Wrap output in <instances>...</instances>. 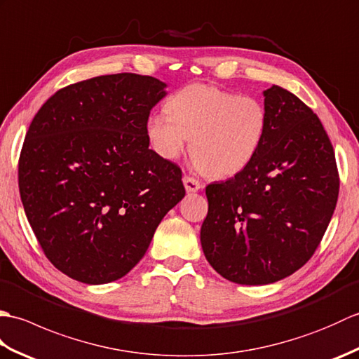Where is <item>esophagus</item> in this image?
Here are the masks:
<instances>
[{"mask_svg": "<svg viewBox=\"0 0 359 359\" xmlns=\"http://www.w3.org/2000/svg\"><path fill=\"white\" fill-rule=\"evenodd\" d=\"M184 185H185V189L188 193H196L202 188L201 182L194 179V177H189V175H185V177H184Z\"/></svg>", "mask_w": 359, "mask_h": 359, "instance_id": "obj_1", "label": "esophagus"}]
</instances>
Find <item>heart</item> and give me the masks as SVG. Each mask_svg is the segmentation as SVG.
<instances>
[{
	"mask_svg": "<svg viewBox=\"0 0 359 359\" xmlns=\"http://www.w3.org/2000/svg\"><path fill=\"white\" fill-rule=\"evenodd\" d=\"M269 116L251 95L194 83L174 93L166 112L147 121L151 148L174 160L191 137L194 163L211 177H233L253 162L262 147Z\"/></svg>",
	"mask_w": 359,
	"mask_h": 359,
	"instance_id": "heart-1",
	"label": "heart"
}]
</instances>
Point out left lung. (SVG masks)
Instances as JSON below:
<instances>
[{"mask_svg":"<svg viewBox=\"0 0 359 359\" xmlns=\"http://www.w3.org/2000/svg\"><path fill=\"white\" fill-rule=\"evenodd\" d=\"M262 147L245 170L205 189L203 255L242 285L284 279L313 256L339 193L332 142L316 114L287 89L264 90Z\"/></svg>","mask_w":359,"mask_h":359,"instance_id":"8db88e82","label":"left lung"}]
</instances>
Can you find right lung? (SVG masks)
I'll list each match as a JSON object with an SVG mask.
<instances>
[{"instance_id": "right-lung-1", "label": "right lung", "mask_w": 359, "mask_h": 359, "mask_svg": "<svg viewBox=\"0 0 359 359\" xmlns=\"http://www.w3.org/2000/svg\"><path fill=\"white\" fill-rule=\"evenodd\" d=\"M165 88L129 72L79 81L57 90L29 126L22 207L46 257L75 280L123 278L184 199L180 168L149 149L147 135Z\"/></svg>"}]
</instances>
